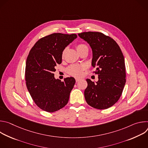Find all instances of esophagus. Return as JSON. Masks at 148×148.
Listing matches in <instances>:
<instances>
[{"label":"esophagus","instance_id":"esophagus-1","mask_svg":"<svg viewBox=\"0 0 148 148\" xmlns=\"http://www.w3.org/2000/svg\"><path fill=\"white\" fill-rule=\"evenodd\" d=\"M80 79H81L80 78H75V81H76V82H78Z\"/></svg>","mask_w":148,"mask_h":148}]
</instances>
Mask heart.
Returning <instances> with one entry per match:
<instances>
[{"instance_id":"1","label":"heart","mask_w":148,"mask_h":148,"mask_svg":"<svg viewBox=\"0 0 148 148\" xmlns=\"http://www.w3.org/2000/svg\"><path fill=\"white\" fill-rule=\"evenodd\" d=\"M86 48H88V47L86 45H84V44H80L77 46V50L78 52H79L81 50H82L84 49H86ZM66 51V49H65L64 51H63L62 54V56L64 55ZM85 69H86V67L84 65L73 64V65H71L70 66H69L68 67L67 71V73L69 74H70L71 75L75 77H79L82 75L83 71Z\"/></svg>"}]
</instances>
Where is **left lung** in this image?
I'll use <instances>...</instances> for the list:
<instances>
[{"mask_svg": "<svg viewBox=\"0 0 148 148\" xmlns=\"http://www.w3.org/2000/svg\"><path fill=\"white\" fill-rule=\"evenodd\" d=\"M78 36L92 49L91 65L96 67L98 81L87 79L84 97L91 107L107 109L119 99L126 82L125 60L116 41L99 32H83Z\"/></svg>", "mask_w": 148, "mask_h": 148, "instance_id": "8db88e82", "label": "left lung"}]
</instances>
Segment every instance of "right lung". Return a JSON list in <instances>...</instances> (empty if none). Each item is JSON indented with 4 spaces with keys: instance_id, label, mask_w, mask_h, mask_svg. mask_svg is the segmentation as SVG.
<instances>
[{
    "instance_id": "add662e5",
    "label": "right lung",
    "mask_w": 148,
    "mask_h": 148,
    "mask_svg": "<svg viewBox=\"0 0 148 148\" xmlns=\"http://www.w3.org/2000/svg\"><path fill=\"white\" fill-rule=\"evenodd\" d=\"M77 37V34L53 33L38 40L26 60L25 78L27 90L35 103L49 112L57 111L69 102L75 80L56 79L55 67L62 62V51Z\"/></svg>"
}]
</instances>
